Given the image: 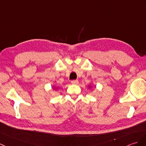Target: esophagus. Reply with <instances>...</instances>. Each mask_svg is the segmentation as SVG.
<instances>
[{
  "label": "esophagus",
  "instance_id": "34e87169",
  "mask_svg": "<svg viewBox=\"0 0 146 146\" xmlns=\"http://www.w3.org/2000/svg\"><path fill=\"white\" fill-rule=\"evenodd\" d=\"M78 80H73V81H72V84H78Z\"/></svg>",
  "mask_w": 146,
  "mask_h": 146
}]
</instances>
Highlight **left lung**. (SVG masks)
<instances>
[{
    "label": "left lung",
    "instance_id": "obj_1",
    "mask_svg": "<svg viewBox=\"0 0 146 146\" xmlns=\"http://www.w3.org/2000/svg\"><path fill=\"white\" fill-rule=\"evenodd\" d=\"M88 88H90V89H91V88H92V87H91V86L89 85V86H88Z\"/></svg>",
    "mask_w": 146,
    "mask_h": 146
}]
</instances>
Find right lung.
<instances>
[{
    "mask_svg": "<svg viewBox=\"0 0 146 146\" xmlns=\"http://www.w3.org/2000/svg\"><path fill=\"white\" fill-rule=\"evenodd\" d=\"M52 89H53V90H54V91H56V90H57L58 89V87L53 86V87H52Z\"/></svg>",
    "mask_w": 146,
    "mask_h": 146,
    "instance_id": "1",
    "label": "right lung"
}]
</instances>
